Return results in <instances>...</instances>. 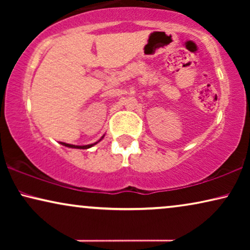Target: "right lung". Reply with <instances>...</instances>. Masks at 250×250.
I'll list each match as a JSON object with an SVG mask.
<instances>
[{"label":"right lung","mask_w":250,"mask_h":250,"mask_svg":"<svg viewBox=\"0 0 250 250\" xmlns=\"http://www.w3.org/2000/svg\"><path fill=\"white\" fill-rule=\"evenodd\" d=\"M104 136H102V138L99 140L98 142H100L102 139H104ZM98 142H95V143H92V145H87V146H75V145H69V143H64V142H60L61 145L62 146H68V148H74V149H88V148H91V146H93L94 145H97Z\"/></svg>","instance_id":"add662e5"}]
</instances>
